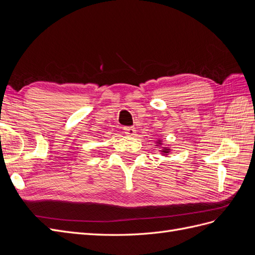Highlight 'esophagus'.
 Returning <instances> with one entry per match:
<instances>
[{
	"label": "esophagus",
	"instance_id": "esophagus-1",
	"mask_svg": "<svg viewBox=\"0 0 255 255\" xmlns=\"http://www.w3.org/2000/svg\"><path fill=\"white\" fill-rule=\"evenodd\" d=\"M123 130H125V133L128 135V136H134L136 130H135V128L133 127H126L123 128Z\"/></svg>",
	"mask_w": 255,
	"mask_h": 255
}]
</instances>
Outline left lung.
Wrapping results in <instances>:
<instances>
[{"mask_svg":"<svg viewBox=\"0 0 255 255\" xmlns=\"http://www.w3.org/2000/svg\"><path fill=\"white\" fill-rule=\"evenodd\" d=\"M158 143H159V144H161L160 142H158ZM169 151H170V149H164V150H161V152H164L165 154H167Z\"/></svg>","mask_w":255,"mask_h":255,"instance_id":"left-lung-1","label":"left lung"}]
</instances>
